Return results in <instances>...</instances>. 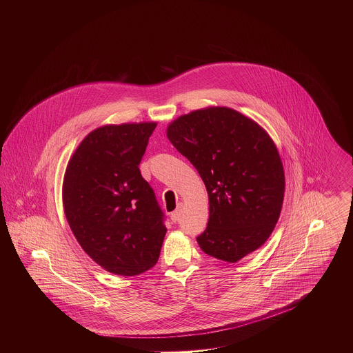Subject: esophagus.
<instances>
[{"mask_svg": "<svg viewBox=\"0 0 353 353\" xmlns=\"http://www.w3.org/2000/svg\"><path fill=\"white\" fill-rule=\"evenodd\" d=\"M180 217H181V208H177L174 212L170 213V219H172L173 222H179Z\"/></svg>", "mask_w": 353, "mask_h": 353, "instance_id": "1", "label": "esophagus"}]
</instances>
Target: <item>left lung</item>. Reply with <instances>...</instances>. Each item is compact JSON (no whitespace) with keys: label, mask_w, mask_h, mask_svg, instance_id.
<instances>
[{"label":"left lung","mask_w":353,"mask_h":353,"mask_svg":"<svg viewBox=\"0 0 353 353\" xmlns=\"http://www.w3.org/2000/svg\"><path fill=\"white\" fill-rule=\"evenodd\" d=\"M169 141L201 176L209 221L203 252L235 263L272 233L285 197V170L269 134L228 107L192 111L172 121Z\"/></svg>","instance_id":"8db88e82"}]
</instances>
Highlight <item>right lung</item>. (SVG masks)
Returning a JSON list of instances; mask_svg holds the SVG:
<instances>
[{
    "label": "right lung",
    "mask_w": 353,
    "mask_h": 353,
    "mask_svg": "<svg viewBox=\"0 0 353 353\" xmlns=\"http://www.w3.org/2000/svg\"><path fill=\"white\" fill-rule=\"evenodd\" d=\"M156 123L103 125L87 134L68 161L63 209L85 254L124 276L151 269L167 233L164 213L139 164Z\"/></svg>",
    "instance_id": "obj_1"
}]
</instances>
